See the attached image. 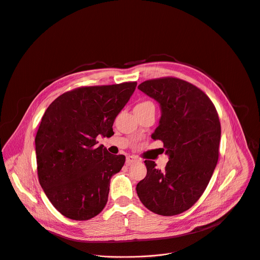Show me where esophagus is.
I'll use <instances>...</instances> for the list:
<instances>
[{
  "label": "esophagus",
  "mask_w": 260,
  "mask_h": 260,
  "mask_svg": "<svg viewBox=\"0 0 260 260\" xmlns=\"http://www.w3.org/2000/svg\"><path fill=\"white\" fill-rule=\"evenodd\" d=\"M140 160L137 158V157H134V155H128V157L126 158V164L128 165V166H130L131 164H133V163H137V162H139Z\"/></svg>",
  "instance_id": "esophagus-1"
}]
</instances>
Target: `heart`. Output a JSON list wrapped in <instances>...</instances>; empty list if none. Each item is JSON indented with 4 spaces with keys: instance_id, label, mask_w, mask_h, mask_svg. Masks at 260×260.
<instances>
[{
    "instance_id": "1",
    "label": "heart",
    "mask_w": 260,
    "mask_h": 260,
    "mask_svg": "<svg viewBox=\"0 0 260 260\" xmlns=\"http://www.w3.org/2000/svg\"><path fill=\"white\" fill-rule=\"evenodd\" d=\"M147 106H152V103L149 102V101H143V102L138 103V105L135 108H144V107H147Z\"/></svg>"
}]
</instances>
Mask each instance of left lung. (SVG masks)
Here are the masks:
<instances>
[{
  "instance_id": "left-lung-1",
  "label": "left lung",
  "mask_w": 260,
  "mask_h": 260,
  "mask_svg": "<svg viewBox=\"0 0 260 260\" xmlns=\"http://www.w3.org/2000/svg\"><path fill=\"white\" fill-rule=\"evenodd\" d=\"M138 89L159 102L162 115L151 138L163 141L169 161L160 170L145 160L146 176L136 191L151 212L177 215L200 199L212 177L221 134L218 114L202 90L177 78L148 80Z\"/></svg>"
}]
</instances>
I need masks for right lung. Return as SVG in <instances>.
I'll return each mask as SVG.
<instances>
[{
    "mask_svg": "<svg viewBox=\"0 0 260 260\" xmlns=\"http://www.w3.org/2000/svg\"><path fill=\"white\" fill-rule=\"evenodd\" d=\"M137 83L81 87L57 97L46 110L36 135L39 181L66 217L88 220L105 208L111 178L125 155H114L97 136L111 137L116 117Z\"/></svg>",
    "mask_w": 260,
    "mask_h": 260,
    "instance_id": "obj_1",
    "label": "right lung"
}]
</instances>
